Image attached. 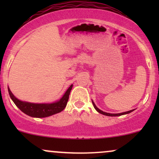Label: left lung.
I'll return each instance as SVG.
<instances>
[{"instance_id": "8db88e82", "label": "left lung", "mask_w": 159, "mask_h": 159, "mask_svg": "<svg viewBox=\"0 0 159 159\" xmlns=\"http://www.w3.org/2000/svg\"><path fill=\"white\" fill-rule=\"evenodd\" d=\"M92 102H93V107H95V109H96V110L97 111L98 113H100V114H103V115H105V116H121V115H124V114H129V113L132 112V111H134V109H133V110H131V111H126V112L120 113V114H110V113H106V112H104V111H101V110H100V109H98V107L96 106V105H95V103L93 102V101H92Z\"/></svg>"}]
</instances>
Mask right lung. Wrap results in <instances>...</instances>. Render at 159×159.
Instances as JSON below:
<instances>
[{
  "instance_id": "1",
  "label": "right lung",
  "mask_w": 159,
  "mask_h": 159,
  "mask_svg": "<svg viewBox=\"0 0 159 159\" xmlns=\"http://www.w3.org/2000/svg\"><path fill=\"white\" fill-rule=\"evenodd\" d=\"M72 86L73 85L72 84L69 87L68 90H66V92L59 101L50 104H36L23 102L15 97V96L12 93L9 87L8 92L10 98H12L15 105L23 113L28 116H32V117L42 118L57 114V113L61 112L65 108L69 100V96L72 88Z\"/></svg>"
}]
</instances>
